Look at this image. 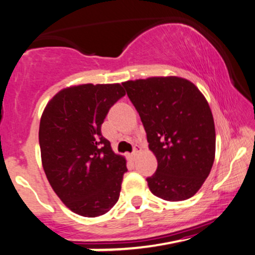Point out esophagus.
<instances>
[{"mask_svg":"<svg viewBox=\"0 0 255 255\" xmlns=\"http://www.w3.org/2000/svg\"><path fill=\"white\" fill-rule=\"evenodd\" d=\"M140 146L139 145H135V146H134L133 147V152H131V154H130V158L131 159H134V158H135L136 157V155H137V153H139L140 152Z\"/></svg>","mask_w":255,"mask_h":255,"instance_id":"esophagus-1","label":"esophagus"}]
</instances>
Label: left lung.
Masks as SVG:
<instances>
[{
    "mask_svg": "<svg viewBox=\"0 0 255 255\" xmlns=\"http://www.w3.org/2000/svg\"><path fill=\"white\" fill-rule=\"evenodd\" d=\"M139 113L157 171L146 178L154 196L170 202L192 197L215 159V125L205 97L179 77L122 83Z\"/></svg>",
    "mask_w": 255,
    "mask_h": 255,
    "instance_id": "left-lung-1",
    "label": "left lung"
}]
</instances>
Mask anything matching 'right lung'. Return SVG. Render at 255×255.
I'll use <instances>...</instances> for the list:
<instances>
[{
  "mask_svg": "<svg viewBox=\"0 0 255 255\" xmlns=\"http://www.w3.org/2000/svg\"><path fill=\"white\" fill-rule=\"evenodd\" d=\"M125 95L120 84L71 87L59 91L42 113V167L58 197L78 215H103L119 201L126 160L113 152L101 126Z\"/></svg>",
  "mask_w": 255,
  "mask_h": 255,
  "instance_id": "obj_1",
  "label": "right lung"
}]
</instances>
